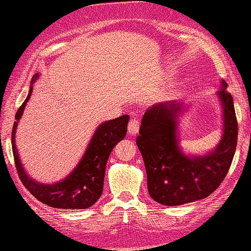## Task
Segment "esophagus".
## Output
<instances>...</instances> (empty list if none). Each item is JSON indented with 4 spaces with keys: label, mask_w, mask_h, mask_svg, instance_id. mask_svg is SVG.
Returning <instances> with one entry per match:
<instances>
[{
    "label": "esophagus",
    "mask_w": 251,
    "mask_h": 251,
    "mask_svg": "<svg viewBox=\"0 0 251 251\" xmlns=\"http://www.w3.org/2000/svg\"><path fill=\"white\" fill-rule=\"evenodd\" d=\"M139 120L136 119V118H133V119H131L129 120V123H128V134L129 135H135L136 133L139 132Z\"/></svg>",
    "instance_id": "obj_1"
}]
</instances>
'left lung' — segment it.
Masks as SVG:
<instances>
[{
	"mask_svg": "<svg viewBox=\"0 0 251 251\" xmlns=\"http://www.w3.org/2000/svg\"><path fill=\"white\" fill-rule=\"evenodd\" d=\"M221 81L218 91L224 112L223 136L205 155H186L177 138L178 118L185 106L177 102L155 104L142 117L136 145L144 158L148 192L166 206L183 205L214 192L229 170L237 144V120L233 97Z\"/></svg>",
	"mask_w": 251,
	"mask_h": 251,
	"instance_id": "left-lung-1",
	"label": "left lung"
}]
</instances>
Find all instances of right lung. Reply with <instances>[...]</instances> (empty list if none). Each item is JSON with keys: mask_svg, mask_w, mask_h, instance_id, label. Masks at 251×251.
<instances>
[{"mask_svg": "<svg viewBox=\"0 0 251 251\" xmlns=\"http://www.w3.org/2000/svg\"><path fill=\"white\" fill-rule=\"evenodd\" d=\"M38 77L39 74H36L32 77L26 100L18 109L15 117L16 122L12 127L11 145L16 169L25 188L39 201L55 208L84 210L93 206L102 196L107 158L115 146L125 138L129 116L125 115L100 124L95 131L81 161L65 179L54 184L37 182L27 176L26 171L22 166L20 155L16 148L15 135L18 122L32 94V85Z\"/></svg>", "mask_w": 251, "mask_h": 251, "instance_id": "1", "label": "right lung"}]
</instances>
